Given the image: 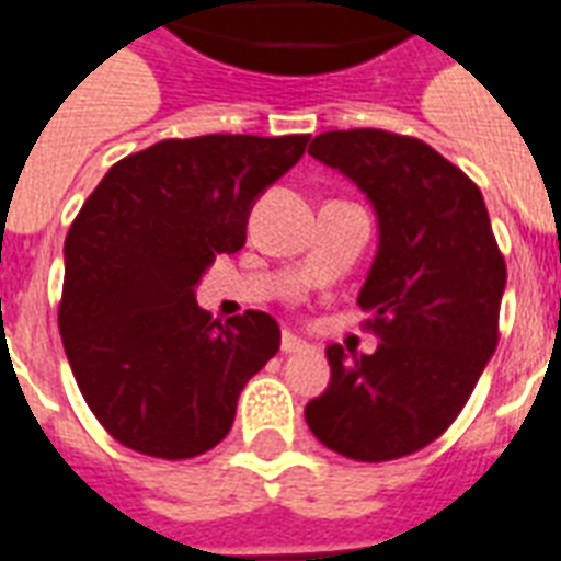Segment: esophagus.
Wrapping results in <instances>:
<instances>
[{"instance_id":"1","label":"esophagus","mask_w":561,"mask_h":561,"mask_svg":"<svg viewBox=\"0 0 561 561\" xmlns=\"http://www.w3.org/2000/svg\"><path fill=\"white\" fill-rule=\"evenodd\" d=\"M302 350H308V343L302 341V337H297V334H290V332L282 334V352H285V355H290V352H302Z\"/></svg>"}]
</instances>
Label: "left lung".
Here are the masks:
<instances>
[{
  "label": "left lung",
  "instance_id": "obj_1",
  "mask_svg": "<svg viewBox=\"0 0 561 561\" xmlns=\"http://www.w3.org/2000/svg\"><path fill=\"white\" fill-rule=\"evenodd\" d=\"M308 153L375 206L381 238L358 306L381 343L373 355L325 350L332 381L306 422L350 460H399L466 408L497 346L506 262L480 188L422 139L355 127L320 134Z\"/></svg>",
  "mask_w": 561,
  "mask_h": 561
}]
</instances>
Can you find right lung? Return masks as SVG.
Segmentation results:
<instances>
[{"label": "right lung", "mask_w": 561, "mask_h": 561, "mask_svg": "<svg viewBox=\"0 0 561 561\" xmlns=\"http://www.w3.org/2000/svg\"><path fill=\"white\" fill-rule=\"evenodd\" d=\"M311 136L162 139L118 160L64 244L57 325L83 401L125 448L188 460L229 434L238 396L279 352V325L244 311L220 325L194 285L238 253L255 197Z\"/></svg>", "instance_id": "add662e5"}]
</instances>
